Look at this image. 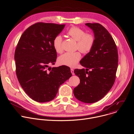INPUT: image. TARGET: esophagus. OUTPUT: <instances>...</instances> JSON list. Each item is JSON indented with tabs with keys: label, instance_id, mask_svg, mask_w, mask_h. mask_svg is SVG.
Listing matches in <instances>:
<instances>
[{
	"label": "esophagus",
	"instance_id": "34e87169",
	"mask_svg": "<svg viewBox=\"0 0 134 134\" xmlns=\"http://www.w3.org/2000/svg\"><path fill=\"white\" fill-rule=\"evenodd\" d=\"M70 71H71V72L72 75H75V73H74V69L71 68V69H70Z\"/></svg>",
	"mask_w": 134,
	"mask_h": 134
}]
</instances>
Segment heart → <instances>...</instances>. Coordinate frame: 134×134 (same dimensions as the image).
Wrapping results in <instances>:
<instances>
[{
    "label": "heart",
    "instance_id": "1",
    "mask_svg": "<svg viewBox=\"0 0 134 134\" xmlns=\"http://www.w3.org/2000/svg\"><path fill=\"white\" fill-rule=\"evenodd\" d=\"M67 34L74 40L77 41V48L83 53H88L92 49L94 43V37L90 33H86L83 29L78 27H72L67 32ZM63 37L60 35L54 37L53 40V47L55 51L58 53L63 51ZM81 58L80 52H66L61 55L58 59V63L61 65H65L69 67H74L77 64Z\"/></svg>",
    "mask_w": 134,
    "mask_h": 134
}]
</instances>
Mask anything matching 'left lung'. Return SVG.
<instances>
[{
	"label": "left lung",
	"mask_w": 134,
	"mask_h": 134,
	"mask_svg": "<svg viewBox=\"0 0 134 134\" xmlns=\"http://www.w3.org/2000/svg\"><path fill=\"white\" fill-rule=\"evenodd\" d=\"M85 25L93 31L94 43L91 51L80 61L86 69L74 70L80 83L73 92L79 101L92 103L102 99L112 87L118 55L116 43L105 27L99 23H86Z\"/></svg>",
	"instance_id": "1"
}]
</instances>
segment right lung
<instances>
[{
    "label": "right lung",
    "instance_id": "1",
    "mask_svg": "<svg viewBox=\"0 0 134 134\" xmlns=\"http://www.w3.org/2000/svg\"><path fill=\"white\" fill-rule=\"evenodd\" d=\"M65 26L37 23L24 31L17 45L14 59L17 79L29 97L36 102L52 100L59 86L72 75L66 66L47 69L57 58L53 40Z\"/></svg>",
    "mask_w": 134,
    "mask_h": 134
}]
</instances>
